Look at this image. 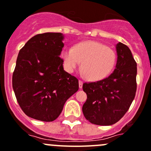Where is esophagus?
<instances>
[{
  "mask_svg": "<svg viewBox=\"0 0 151 151\" xmlns=\"http://www.w3.org/2000/svg\"><path fill=\"white\" fill-rule=\"evenodd\" d=\"M83 81L82 80H79V87H80V88H82V87H83Z\"/></svg>",
  "mask_w": 151,
  "mask_h": 151,
  "instance_id": "esophagus-1",
  "label": "esophagus"
}]
</instances>
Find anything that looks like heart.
Instances as JSON below:
<instances>
[{
    "label": "heart",
    "instance_id": "obj_1",
    "mask_svg": "<svg viewBox=\"0 0 151 151\" xmlns=\"http://www.w3.org/2000/svg\"><path fill=\"white\" fill-rule=\"evenodd\" d=\"M67 71L73 72L82 62L83 74L92 81L108 77L115 66L116 54L111 48L95 41L78 43L74 48L67 47L62 53Z\"/></svg>",
    "mask_w": 151,
    "mask_h": 151
}]
</instances>
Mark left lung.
I'll list each match as a JSON object with an SVG mask.
<instances>
[{
  "instance_id": "8db88e82",
  "label": "left lung",
  "mask_w": 151,
  "mask_h": 151,
  "mask_svg": "<svg viewBox=\"0 0 151 151\" xmlns=\"http://www.w3.org/2000/svg\"><path fill=\"white\" fill-rule=\"evenodd\" d=\"M117 61L114 71L102 80L85 83L87 99L83 106L85 117L91 123L111 125L128 111L137 91V63L126 45L116 46Z\"/></svg>"
}]
</instances>
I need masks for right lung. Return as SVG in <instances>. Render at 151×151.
<instances>
[{
	"instance_id": "right-lung-1",
	"label": "right lung",
	"mask_w": 151,
	"mask_h": 151,
	"mask_svg": "<svg viewBox=\"0 0 151 151\" xmlns=\"http://www.w3.org/2000/svg\"><path fill=\"white\" fill-rule=\"evenodd\" d=\"M63 38L61 33L39 34L19 52L12 87L19 105L29 117L55 120L67 99L78 91V80L64 71L60 58Z\"/></svg>"
}]
</instances>
